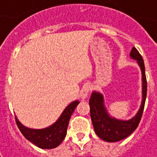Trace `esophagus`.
<instances>
[{
  "instance_id": "esophagus-1",
  "label": "esophagus",
  "mask_w": 157,
  "mask_h": 157,
  "mask_svg": "<svg viewBox=\"0 0 157 157\" xmlns=\"http://www.w3.org/2000/svg\"><path fill=\"white\" fill-rule=\"evenodd\" d=\"M90 85H84L82 89L81 90V91H80V96L81 98H82V99H85L86 98H87L88 94H89V92H90Z\"/></svg>"
}]
</instances>
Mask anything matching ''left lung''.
I'll return each instance as SVG.
<instances>
[{
  "mask_svg": "<svg viewBox=\"0 0 157 157\" xmlns=\"http://www.w3.org/2000/svg\"><path fill=\"white\" fill-rule=\"evenodd\" d=\"M130 56L137 60L142 73V102L137 115L128 121L115 119L108 115L104 106V98L102 94L93 91L90 98V118L95 132L101 140L107 142H116L131 135L137 129L142 117L147 87L144 60L142 56L135 47L132 48Z\"/></svg>",
  "mask_w": 157,
  "mask_h": 157,
  "instance_id": "8db88e82",
  "label": "left lung"
}]
</instances>
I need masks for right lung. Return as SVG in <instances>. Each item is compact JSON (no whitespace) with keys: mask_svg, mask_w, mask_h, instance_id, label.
<instances>
[{"mask_svg":"<svg viewBox=\"0 0 157 157\" xmlns=\"http://www.w3.org/2000/svg\"><path fill=\"white\" fill-rule=\"evenodd\" d=\"M79 103L80 102L78 100L72 102L66 107V109L63 111V113L55 124L44 129L36 130L25 127L23 124H21V123L17 120V117L16 123L25 138L33 143L38 147L43 149L55 148L65 139L70 117Z\"/></svg>","mask_w":157,"mask_h":157,"instance_id":"1","label":"right lung"}]
</instances>
